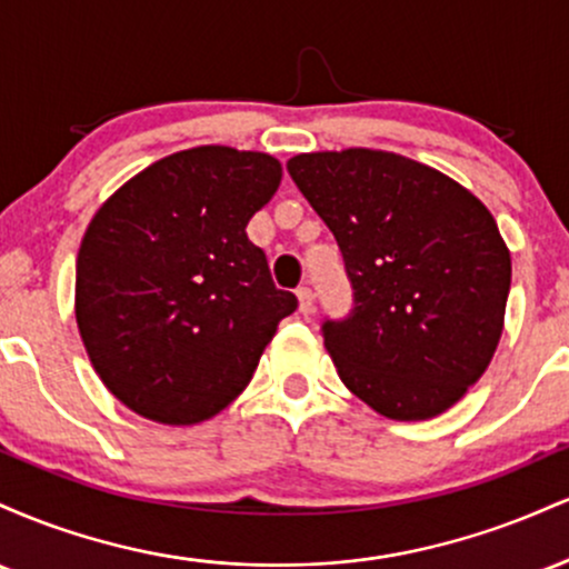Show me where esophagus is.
<instances>
[{
	"instance_id": "obj_1",
	"label": "esophagus",
	"mask_w": 569,
	"mask_h": 569,
	"mask_svg": "<svg viewBox=\"0 0 569 569\" xmlns=\"http://www.w3.org/2000/svg\"><path fill=\"white\" fill-rule=\"evenodd\" d=\"M297 299H299V312H302V316H310L312 312V289H307V286H299L297 289Z\"/></svg>"
}]
</instances>
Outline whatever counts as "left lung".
I'll return each instance as SVG.
<instances>
[{"label": "left lung", "mask_w": 569, "mask_h": 569, "mask_svg": "<svg viewBox=\"0 0 569 569\" xmlns=\"http://www.w3.org/2000/svg\"><path fill=\"white\" fill-rule=\"evenodd\" d=\"M293 184L335 232L356 289L323 323L339 380L388 420L439 417L498 350L511 251L489 208L447 173L382 149L305 152Z\"/></svg>", "instance_id": "obj_1"}]
</instances>
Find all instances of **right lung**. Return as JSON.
I'll list each match as a JSON object with an SVG mask.
<instances>
[{
    "label": "right lung",
    "mask_w": 569,
    "mask_h": 569,
    "mask_svg": "<svg viewBox=\"0 0 569 569\" xmlns=\"http://www.w3.org/2000/svg\"><path fill=\"white\" fill-rule=\"evenodd\" d=\"M280 176L272 154L206 143L143 168L90 219L77 253V329L130 411L198 426L251 382L297 310L246 234Z\"/></svg>",
    "instance_id": "1"
}]
</instances>
